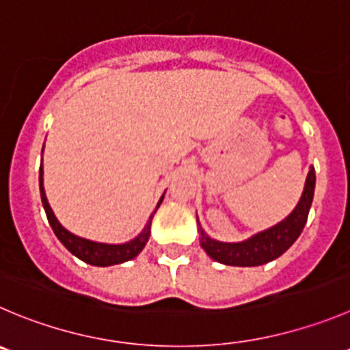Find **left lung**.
Instances as JSON below:
<instances>
[{"instance_id": "obj_1", "label": "left lung", "mask_w": 350, "mask_h": 350, "mask_svg": "<svg viewBox=\"0 0 350 350\" xmlns=\"http://www.w3.org/2000/svg\"><path fill=\"white\" fill-rule=\"evenodd\" d=\"M316 175L314 168L311 166L306 178L304 191L294 211L282 219L280 223L273 225L271 228L252 235L247 241L242 242H219L208 237L201 227V247L206 254L215 261L223 262L228 266H259L265 262L277 259L284 254L301 235L306 221H308L309 208H311L312 196H314ZM199 223V221H198Z\"/></svg>"}]
</instances>
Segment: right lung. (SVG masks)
Here are the masks:
<instances>
[{"label":"right lung","instance_id":"1","mask_svg":"<svg viewBox=\"0 0 350 350\" xmlns=\"http://www.w3.org/2000/svg\"><path fill=\"white\" fill-rule=\"evenodd\" d=\"M42 173L44 172H42V165H41V170H39V191H41V201H42V206H44L46 216H48V221L49 225H51L56 237L59 239V242H62V244L65 245L73 256H77L79 259H82V261L92 266H111V265L125 262L129 261V259H134L135 256L144 249L146 242L149 241V235H151L152 216H154L156 209H158L159 204H161L165 194L161 196V199L158 201V206H156V209L152 211V215L149 216L148 225H146L144 230H142L137 237L125 242V244H103V242L88 241V239H82L79 237V235H73L72 232H68L66 228L62 227V223L56 219L55 213H53L51 206H49L48 199H46L44 185H42Z\"/></svg>","mask_w":350,"mask_h":350}]
</instances>
